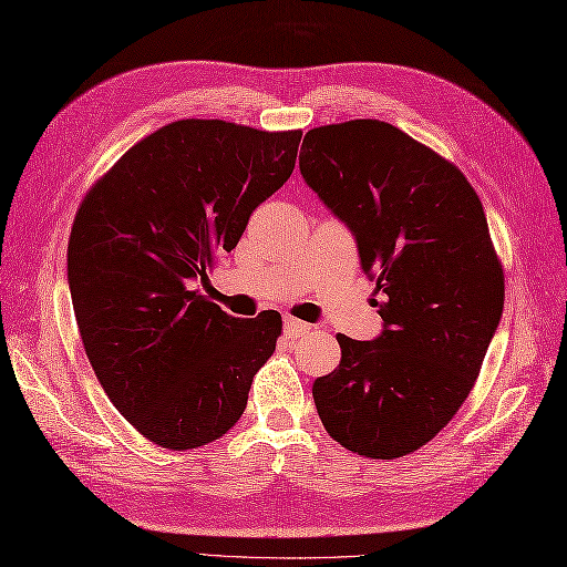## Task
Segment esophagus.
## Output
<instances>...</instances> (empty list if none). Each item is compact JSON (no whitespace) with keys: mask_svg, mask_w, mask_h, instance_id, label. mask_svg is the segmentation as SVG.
Returning <instances> with one entry per match:
<instances>
[{"mask_svg":"<svg viewBox=\"0 0 567 567\" xmlns=\"http://www.w3.org/2000/svg\"><path fill=\"white\" fill-rule=\"evenodd\" d=\"M309 330H311V326L299 321V318H292V316L285 318V336L287 338H299V336H303V332H309Z\"/></svg>","mask_w":567,"mask_h":567,"instance_id":"esophagus-1","label":"esophagus"}]
</instances>
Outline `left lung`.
<instances>
[{"label": "left lung", "mask_w": 567, "mask_h": 567, "mask_svg": "<svg viewBox=\"0 0 567 567\" xmlns=\"http://www.w3.org/2000/svg\"><path fill=\"white\" fill-rule=\"evenodd\" d=\"M299 169L383 297L379 338L338 336L340 367L313 383L318 416L357 455H410L467 400L503 316L482 200L453 163L379 120L311 128Z\"/></svg>", "instance_id": "8db88e82"}]
</instances>
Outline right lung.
<instances>
[{"label":"right lung","instance_id":"add662e5","mask_svg":"<svg viewBox=\"0 0 567 567\" xmlns=\"http://www.w3.org/2000/svg\"><path fill=\"white\" fill-rule=\"evenodd\" d=\"M301 132L179 120L128 148L81 200L69 289L83 350L143 439L192 450L239 422L280 313L235 318L192 289L289 179Z\"/></svg>","mask_w":567,"mask_h":567}]
</instances>
